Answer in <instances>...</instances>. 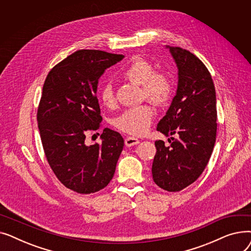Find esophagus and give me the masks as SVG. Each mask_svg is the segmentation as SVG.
Wrapping results in <instances>:
<instances>
[{
    "instance_id": "1",
    "label": "esophagus",
    "mask_w": 251,
    "mask_h": 251,
    "mask_svg": "<svg viewBox=\"0 0 251 251\" xmlns=\"http://www.w3.org/2000/svg\"><path fill=\"white\" fill-rule=\"evenodd\" d=\"M139 139L138 138H135V137H132V136H129L125 139V146L126 147H134V146H137V144L139 143Z\"/></svg>"
}]
</instances>
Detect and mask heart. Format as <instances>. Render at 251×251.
<instances>
[{
    "label": "heart",
    "instance_id": "heart-1",
    "mask_svg": "<svg viewBox=\"0 0 251 251\" xmlns=\"http://www.w3.org/2000/svg\"><path fill=\"white\" fill-rule=\"evenodd\" d=\"M126 80L141 85L142 95L152 102L166 104L173 95V82L168 74L154 71L153 65L141 57H134L121 73ZM100 100L103 105L113 108L116 99L111 83H104L100 89ZM154 111L146 103L124 111L115 119L114 125L125 133L141 135L150 128Z\"/></svg>",
    "mask_w": 251,
    "mask_h": 251
}]
</instances>
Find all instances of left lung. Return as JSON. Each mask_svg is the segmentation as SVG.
<instances>
[{
	"label": "left lung",
	"instance_id": "1",
	"mask_svg": "<svg viewBox=\"0 0 251 251\" xmlns=\"http://www.w3.org/2000/svg\"><path fill=\"white\" fill-rule=\"evenodd\" d=\"M178 69L176 96L157 124L169 138L154 142L151 173L157 186L177 192L197 180L212 155L217 135L216 89L204 64L189 50L166 46Z\"/></svg>",
	"mask_w": 251,
	"mask_h": 251
}]
</instances>
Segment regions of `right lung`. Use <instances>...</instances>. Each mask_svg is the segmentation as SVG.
I'll return each mask as SVG.
<instances>
[{"label":"right lung","mask_w":251,"mask_h":251,"mask_svg":"<svg viewBox=\"0 0 251 251\" xmlns=\"http://www.w3.org/2000/svg\"><path fill=\"white\" fill-rule=\"evenodd\" d=\"M123 55L80 50L57 64L48 74L37 110V123L47 160L64 185L81 194L97 192L114 177L124 139L104 128L101 143L87 146V131L102 120L97 91L105 69Z\"/></svg>","instance_id":"right-lung-1"}]
</instances>
